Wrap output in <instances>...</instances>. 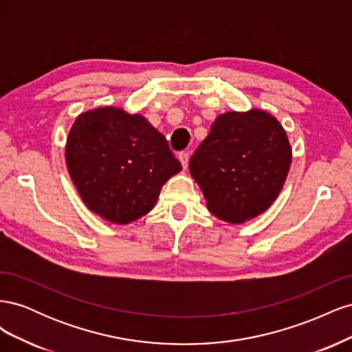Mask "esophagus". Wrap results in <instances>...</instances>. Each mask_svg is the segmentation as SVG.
<instances>
[{
    "instance_id": "esophagus-1",
    "label": "esophagus",
    "mask_w": 352,
    "mask_h": 352,
    "mask_svg": "<svg viewBox=\"0 0 352 352\" xmlns=\"http://www.w3.org/2000/svg\"><path fill=\"white\" fill-rule=\"evenodd\" d=\"M179 162L182 164L184 168L188 167V162H189V153H180L179 154Z\"/></svg>"
}]
</instances>
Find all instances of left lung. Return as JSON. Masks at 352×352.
Returning a JSON list of instances; mask_svg holds the SVG:
<instances>
[{"instance_id": "1", "label": "left lung", "mask_w": 352, "mask_h": 352, "mask_svg": "<svg viewBox=\"0 0 352 352\" xmlns=\"http://www.w3.org/2000/svg\"><path fill=\"white\" fill-rule=\"evenodd\" d=\"M292 162L286 132L263 110L228 111L190 157V175L208 210L233 225L260 216L278 198Z\"/></svg>"}]
</instances>
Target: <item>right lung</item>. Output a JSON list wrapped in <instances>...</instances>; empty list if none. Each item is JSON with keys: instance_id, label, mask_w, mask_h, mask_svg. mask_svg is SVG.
<instances>
[{"instance_id": "obj_1", "label": "right lung", "mask_w": 352, "mask_h": 352, "mask_svg": "<svg viewBox=\"0 0 352 352\" xmlns=\"http://www.w3.org/2000/svg\"><path fill=\"white\" fill-rule=\"evenodd\" d=\"M66 163L87 207L117 225L150 212L163 185L182 170L166 138L145 117L114 107L78 117Z\"/></svg>"}]
</instances>
